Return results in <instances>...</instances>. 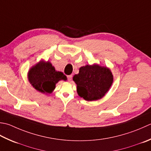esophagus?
I'll return each instance as SVG.
<instances>
[{"label": "esophagus", "instance_id": "34e87169", "mask_svg": "<svg viewBox=\"0 0 151 151\" xmlns=\"http://www.w3.org/2000/svg\"><path fill=\"white\" fill-rule=\"evenodd\" d=\"M72 77H73V75H68L67 76V79H68V81H70L72 80Z\"/></svg>", "mask_w": 151, "mask_h": 151}]
</instances>
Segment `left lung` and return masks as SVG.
<instances>
[{
	"mask_svg": "<svg viewBox=\"0 0 151 151\" xmlns=\"http://www.w3.org/2000/svg\"><path fill=\"white\" fill-rule=\"evenodd\" d=\"M76 91L80 97L86 101H96L105 95L113 82V76L107 67L97 64L86 65L79 69L73 76Z\"/></svg>",
	"mask_w": 151,
	"mask_h": 151,
	"instance_id": "obj_1",
	"label": "left lung"
}]
</instances>
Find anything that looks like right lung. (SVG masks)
Here are the masks:
<instances>
[{
    "label": "right lung",
    "instance_id": "add662e5",
    "mask_svg": "<svg viewBox=\"0 0 151 151\" xmlns=\"http://www.w3.org/2000/svg\"><path fill=\"white\" fill-rule=\"evenodd\" d=\"M28 79L35 89L44 93H51L58 82L67 76L62 72L56 71L49 61H40L32 67L28 72Z\"/></svg>",
    "mask_w": 151,
    "mask_h": 151
}]
</instances>
